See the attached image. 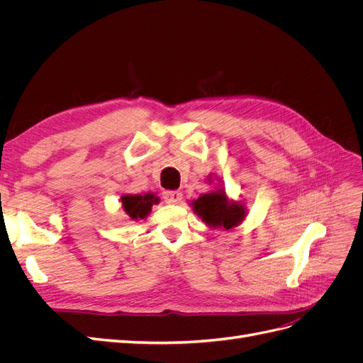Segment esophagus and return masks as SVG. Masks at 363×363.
<instances>
[{"instance_id":"esophagus-1","label":"esophagus","mask_w":363,"mask_h":363,"mask_svg":"<svg viewBox=\"0 0 363 363\" xmlns=\"http://www.w3.org/2000/svg\"><path fill=\"white\" fill-rule=\"evenodd\" d=\"M163 199L167 203H171V204H177L182 201L183 199V194L180 191H169V192H164Z\"/></svg>"}]
</instances>
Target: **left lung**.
<instances>
[{
	"mask_svg": "<svg viewBox=\"0 0 363 363\" xmlns=\"http://www.w3.org/2000/svg\"><path fill=\"white\" fill-rule=\"evenodd\" d=\"M192 207L201 221L213 228L223 227L230 230L242 223L245 218V207L240 203H230L223 189L201 195L192 203Z\"/></svg>",
	"mask_w": 363,
	"mask_h": 363,
	"instance_id": "1",
	"label": "left lung"
}]
</instances>
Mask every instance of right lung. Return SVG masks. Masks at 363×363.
<instances>
[{
    "label": "right lung",
    "mask_w": 363,
    "mask_h": 363,
    "mask_svg": "<svg viewBox=\"0 0 363 363\" xmlns=\"http://www.w3.org/2000/svg\"><path fill=\"white\" fill-rule=\"evenodd\" d=\"M123 207L131 219H144L150 212L152 204H157L159 199L156 195H123Z\"/></svg>",
    "instance_id": "add662e5"
}]
</instances>
